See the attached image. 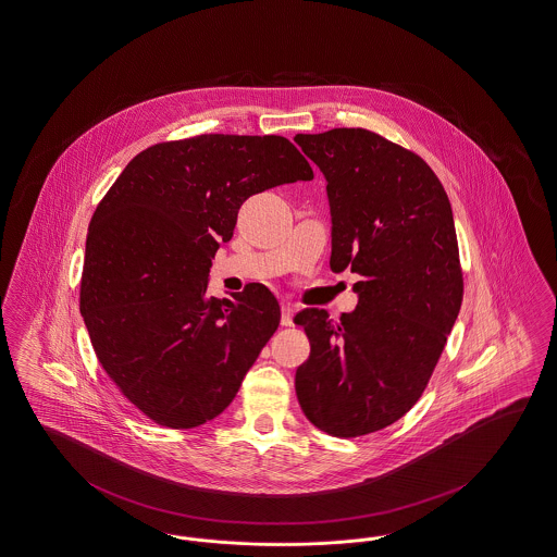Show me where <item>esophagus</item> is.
<instances>
[{
    "mask_svg": "<svg viewBox=\"0 0 557 557\" xmlns=\"http://www.w3.org/2000/svg\"><path fill=\"white\" fill-rule=\"evenodd\" d=\"M294 314H296V308L292 304H283V308H281V325L292 327L294 325Z\"/></svg>",
    "mask_w": 557,
    "mask_h": 557,
    "instance_id": "esophagus-1",
    "label": "esophagus"
}]
</instances>
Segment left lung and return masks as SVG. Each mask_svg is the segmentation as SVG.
Masks as SVG:
<instances>
[{
    "label": "left lung",
    "instance_id": "left-lung-1",
    "mask_svg": "<svg viewBox=\"0 0 557 557\" xmlns=\"http://www.w3.org/2000/svg\"><path fill=\"white\" fill-rule=\"evenodd\" d=\"M327 180L334 272L359 274L355 312H297L310 357L296 371L306 418L359 437L406 416L424 393L462 304L454 215L413 151L366 128L296 135Z\"/></svg>",
    "mask_w": 557,
    "mask_h": 557
}]
</instances>
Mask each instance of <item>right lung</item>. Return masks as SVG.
Masks as SVG:
<instances>
[{
    "label": "right lung",
    "mask_w": 557,
    "mask_h": 557,
    "mask_svg": "<svg viewBox=\"0 0 557 557\" xmlns=\"http://www.w3.org/2000/svg\"><path fill=\"white\" fill-rule=\"evenodd\" d=\"M278 135H198L137 153L99 202L79 285L99 363L153 422L194 429L220 416L281 323L261 283L207 296L209 268L240 205L310 182Z\"/></svg>",
    "instance_id": "right-lung-1"
}]
</instances>
